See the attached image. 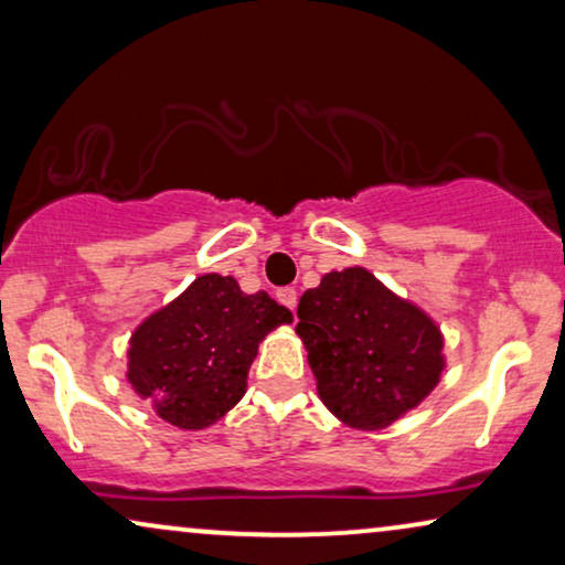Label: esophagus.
<instances>
[{
	"instance_id": "1",
	"label": "esophagus",
	"mask_w": 565,
	"mask_h": 565,
	"mask_svg": "<svg viewBox=\"0 0 565 565\" xmlns=\"http://www.w3.org/2000/svg\"><path fill=\"white\" fill-rule=\"evenodd\" d=\"M277 300H280L282 306H288L292 313H296V306H298L296 288H280V290H277Z\"/></svg>"
}]
</instances>
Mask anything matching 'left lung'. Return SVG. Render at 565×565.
I'll use <instances>...</instances> for the list:
<instances>
[{"label": "left lung", "instance_id": "1", "mask_svg": "<svg viewBox=\"0 0 565 565\" xmlns=\"http://www.w3.org/2000/svg\"><path fill=\"white\" fill-rule=\"evenodd\" d=\"M298 337L323 406L352 429H383L435 391L443 331L365 267L327 273L298 303Z\"/></svg>", "mask_w": 565, "mask_h": 565}]
</instances>
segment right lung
Listing matches in <instances>:
<instances>
[{"label":"right lung","mask_w":565,"mask_h":565,"mask_svg":"<svg viewBox=\"0 0 565 565\" xmlns=\"http://www.w3.org/2000/svg\"><path fill=\"white\" fill-rule=\"evenodd\" d=\"M292 313L265 290L246 296L234 277L200 275L130 337L128 383L161 419L205 429L246 393L259 342Z\"/></svg>","instance_id":"1"}]
</instances>
